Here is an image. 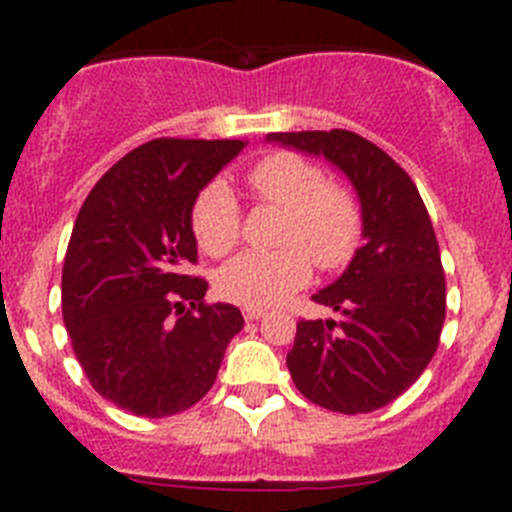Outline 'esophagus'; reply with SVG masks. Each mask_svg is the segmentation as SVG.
<instances>
[{
    "label": "esophagus",
    "mask_w": 512,
    "mask_h": 512,
    "mask_svg": "<svg viewBox=\"0 0 512 512\" xmlns=\"http://www.w3.org/2000/svg\"><path fill=\"white\" fill-rule=\"evenodd\" d=\"M266 315V310H261V307H243V318L248 320V323H253V320H261Z\"/></svg>",
    "instance_id": "34e87169"
}]
</instances>
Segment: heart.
<instances>
[{"label":"heart","instance_id":"obj_1","mask_svg":"<svg viewBox=\"0 0 512 512\" xmlns=\"http://www.w3.org/2000/svg\"><path fill=\"white\" fill-rule=\"evenodd\" d=\"M259 202L284 210L279 251L243 253L217 271V292L246 307H269L307 284L312 261L338 269L356 251L361 217L346 189L328 187L325 174L295 153H274L248 171ZM192 230L210 256H225L241 238V207L225 182L207 184L192 207Z\"/></svg>","mask_w":512,"mask_h":512}]
</instances>
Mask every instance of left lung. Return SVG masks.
<instances>
[{
	"label": "left lung",
	"instance_id": "obj_1",
	"mask_svg": "<svg viewBox=\"0 0 512 512\" xmlns=\"http://www.w3.org/2000/svg\"><path fill=\"white\" fill-rule=\"evenodd\" d=\"M346 176L361 207V248L312 295L338 318L300 320L287 369L297 390L333 413H372L400 397L433 359L446 279L418 187L372 140L348 130L269 133Z\"/></svg>",
	"mask_w": 512,
	"mask_h": 512
}]
</instances>
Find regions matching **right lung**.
<instances>
[{"label": "right lung", "mask_w": 512, "mask_h": 512, "mask_svg": "<svg viewBox=\"0 0 512 512\" xmlns=\"http://www.w3.org/2000/svg\"><path fill=\"white\" fill-rule=\"evenodd\" d=\"M243 140L158 138L122 156L81 205L63 261L74 354L104 400L166 418L210 392L241 333L235 305H205L192 207Z\"/></svg>", "instance_id": "1"}]
</instances>
